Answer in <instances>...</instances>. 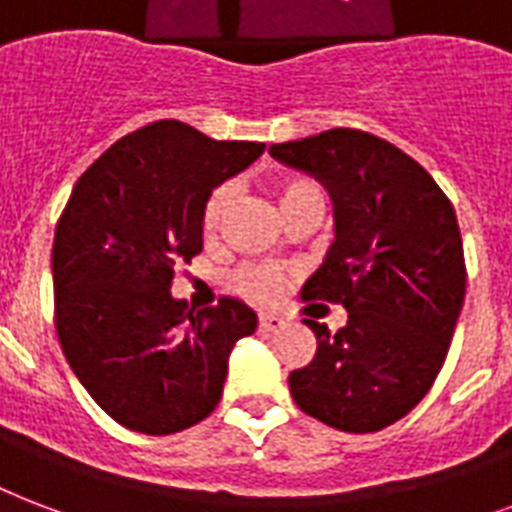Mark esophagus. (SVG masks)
Returning <instances> with one entry per match:
<instances>
[{
  "label": "esophagus",
  "mask_w": 512,
  "mask_h": 512,
  "mask_svg": "<svg viewBox=\"0 0 512 512\" xmlns=\"http://www.w3.org/2000/svg\"><path fill=\"white\" fill-rule=\"evenodd\" d=\"M279 327H284V319L279 314H260V330L263 333H276Z\"/></svg>",
  "instance_id": "esophagus-1"
}]
</instances>
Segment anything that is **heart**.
I'll return each mask as SVG.
<instances>
[{
	"instance_id": "obj_1",
	"label": "heart",
	"mask_w": 512,
	"mask_h": 512,
	"mask_svg": "<svg viewBox=\"0 0 512 512\" xmlns=\"http://www.w3.org/2000/svg\"><path fill=\"white\" fill-rule=\"evenodd\" d=\"M319 193L322 195V187L317 182L303 177L284 179L282 185L276 187V195H279V206L292 201V198H300V195ZM230 204V185L214 187L209 198H206L204 212H201V228H204L206 236H214L217 228H220L222 217H225V209ZM228 287L241 298L255 300V303H271V300L279 298V292L284 287V271L279 265H241L228 276Z\"/></svg>"
}]
</instances>
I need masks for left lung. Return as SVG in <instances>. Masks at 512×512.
I'll use <instances>...</instances> for the list:
<instances>
[{
  "label": "left lung",
  "instance_id": "obj_1",
  "mask_svg": "<svg viewBox=\"0 0 512 512\" xmlns=\"http://www.w3.org/2000/svg\"><path fill=\"white\" fill-rule=\"evenodd\" d=\"M268 152L333 198L335 239L300 295L349 311L335 333L303 319L317 354L290 373L292 400L327 427L378 432L421 403L446 362L467 284L454 206L368 131L330 128Z\"/></svg>",
  "mask_w": 512,
  "mask_h": 512
}]
</instances>
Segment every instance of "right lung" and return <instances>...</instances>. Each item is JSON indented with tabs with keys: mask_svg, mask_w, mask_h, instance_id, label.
<instances>
[{
	"mask_svg": "<svg viewBox=\"0 0 512 512\" xmlns=\"http://www.w3.org/2000/svg\"><path fill=\"white\" fill-rule=\"evenodd\" d=\"M263 150L158 120L117 139L66 201L53 239L58 341L88 395L126 429L174 435L204 421L230 351L255 333L247 303L193 311L171 279L204 249L209 193Z\"/></svg>",
	"mask_w": 512,
	"mask_h": 512,
	"instance_id": "right-lung-1",
	"label": "right lung"
}]
</instances>
